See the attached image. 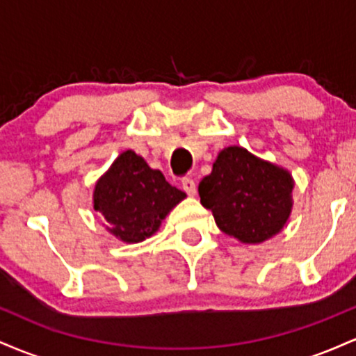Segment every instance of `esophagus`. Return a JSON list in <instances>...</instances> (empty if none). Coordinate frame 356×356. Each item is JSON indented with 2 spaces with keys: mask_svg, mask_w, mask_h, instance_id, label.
I'll return each mask as SVG.
<instances>
[{
  "mask_svg": "<svg viewBox=\"0 0 356 356\" xmlns=\"http://www.w3.org/2000/svg\"><path fill=\"white\" fill-rule=\"evenodd\" d=\"M182 189L187 192V195H195V192H197V187H195V182L192 179H184Z\"/></svg>",
  "mask_w": 356,
  "mask_h": 356,
  "instance_id": "34e87169",
  "label": "esophagus"
}]
</instances>
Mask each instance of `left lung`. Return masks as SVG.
<instances>
[{"label": "left lung", "instance_id": "8db88e82", "mask_svg": "<svg viewBox=\"0 0 356 356\" xmlns=\"http://www.w3.org/2000/svg\"><path fill=\"white\" fill-rule=\"evenodd\" d=\"M293 187L288 169L231 145L220 150L212 172L199 182V195L224 234L244 244H261L288 222Z\"/></svg>", "mask_w": 356, "mask_h": 356}]
</instances>
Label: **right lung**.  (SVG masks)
<instances>
[{"mask_svg": "<svg viewBox=\"0 0 356 356\" xmlns=\"http://www.w3.org/2000/svg\"><path fill=\"white\" fill-rule=\"evenodd\" d=\"M186 199L161 170L150 169L144 157L125 150L113 161L93 189V209L105 229L122 243H142L161 227L165 216Z\"/></svg>", "mask_w": 356, "mask_h": 356, "instance_id": "add662e5", "label": "right lung"}]
</instances>
